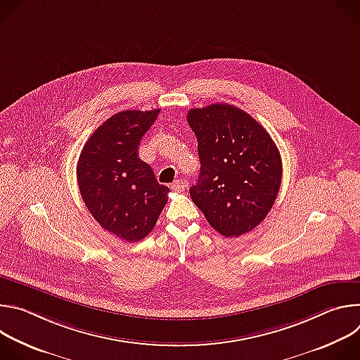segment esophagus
Here are the masks:
<instances>
[{"mask_svg":"<svg viewBox=\"0 0 360 360\" xmlns=\"http://www.w3.org/2000/svg\"><path fill=\"white\" fill-rule=\"evenodd\" d=\"M185 186H186V184H185V181H182V179H176V181L171 185V188H172L175 192H182V191L185 189Z\"/></svg>","mask_w":360,"mask_h":360,"instance_id":"obj_1","label":"esophagus"}]
</instances>
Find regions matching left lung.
Instances as JSON below:
<instances>
[{
    "label": "left lung",
    "instance_id": "1",
    "mask_svg": "<svg viewBox=\"0 0 360 360\" xmlns=\"http://www.w3.org/2000/svg\"><path fill=\"white\" fill-rule=\"evenodd\" d=\"M200 172L191 198L210 225L226 238L258 226L274 207L282 160L266 129L245 111L212 104L192 108Z\"/></svg>",
    "mask_w": 360,
    "mask_h": 360
}]
</instances>
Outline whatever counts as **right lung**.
Instances as JSON below:
<instances>
[{
  "instance_id": "add662e5",
  "label": "right lung",
  "mask_w": 360,
  "mask_h": 360,
  "mask_svg": "<svg viewBox=\"0 0 360 360\" xmlns=\"http://www.w3.org/2000/svg\"><path fill=\"white\" fill-rule=\"evenodd\" d=\"M160 110H127L98 127L84 145L77 167L81 196L105 231L127 242L143 239L155 226L169 188L138 158V145Z\"/></svg>"
}]
</instances>
